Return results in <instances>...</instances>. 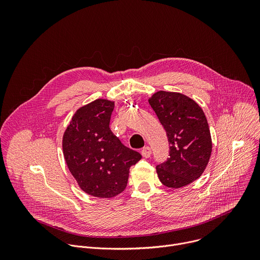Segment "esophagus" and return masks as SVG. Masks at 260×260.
I'll use <instances>...</instances> for the list:
<instances>
[{
    "label": "esophagus",
    "mask_w": 260,
    "mask_h": 260,
    "mask_svg": "<svg viewBox=\"0 0 260 260\" xmlns=\"http://www.w3.org/2000/svg\"><path fill=\"white\" fill-rule=\"evenodd\" d=\"M141 154H142V156L143 157H145V158H148V157H150V155H151V148L150 147H144L143 149H142V151H141Z\"/></svg>",
    "instance_id": "obj_1"
}]
</instances>
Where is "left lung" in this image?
I'll return each instance as SVG.
<instances>
[{"label": "left lung", "instance_id": "8db88e82", "mask_svg": "<svg viewBox=\"0 0 260 260\" xmlns=\"http://www.w3.org/2000/svg\"><path fill=\"white\" fill-rule=\"evenodd\" d=\"M148 103L165 127L170 157L156 167L166 187L182 188L205 172L212 153V138L207 118L199 104L180 92L159 90Z\"/></svg>", "mask_w": 260, "mask_h": 260}]
</instances>
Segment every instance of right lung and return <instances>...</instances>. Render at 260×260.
Instances as JSON below:
<instances>
[{
    "label": "right lung",
    "mask_w": 260,
    "mask_h": 260,
    "mask_svg": "<svg viewBox=\"0 0 260 260\" xmlns=\"http://www.w3.org/2000/svg\"><path fill=\"white\" fill-rule=\"evenodd\" d=\"M114 102L98 99L74 113L62 136L68 169L85 193L111 199L127 185L129 168L142 155L121 144L110 131Z\"/></svg>",
    "instance_id": "right-lung-1"
}]
</instances>
